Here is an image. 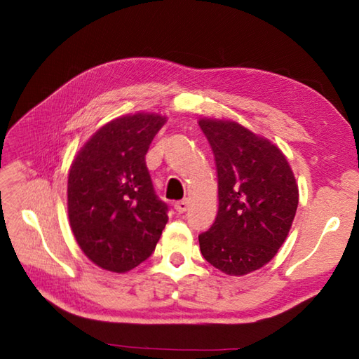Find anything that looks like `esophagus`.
Wrapping results in <instances>:
<instances>
[{
  "mask_svg": "<svg viewBox=\"0 0 359 359\" xmlns=\"http://www.w3.org/2000/svg\"><path fill=\"white\" fill-rule=\"evenodd\" d=\"M188 207H189V202L188 201H179V202H175L174 203V210L177 211V212H185L187 210H188Z\"/></svg>",
  "mask_w": 359,
  "mask_h": 359,
  "instance_id": "obj_1",
  "label": "esophagus"
}]
</instances>
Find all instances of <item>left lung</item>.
Instances as JSON below:
<instances>
[{"label": "left lung", "instance_id": "1", "mask_svg": "<svg viewBox=\"0 0 359 359\" xmlns=\"http://www.w3.org/2000/svg\"><path fill=\"white\" fill-rule=\"evenodd\" d=\"M215 154L219 210L199 234L202 256L230 276L270 262L284 243L299 194L280 149L236 121L199 120Z\"/></svg>", "mask_w": 359, "mask_h": 359}]
</instances>
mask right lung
Wrapping results in <instances>:
<instances>
[{"instance_id":"add662e5","label":"right lung","mask_w":359,"mask_h":359,"mask_svg":"<svg viewBox=\"0 0 359 359\" xmlns=\"http://www.w3.org/2000/svg\"><path fill=\"white\" fill-rule=\"evenodd\" d=\"M166 121L134 114L109 121L75 157L67 179L72 233L90 261L125 273L152 255L168 222L144 162L149 144Z\"/></svg>"}]
</instances>
